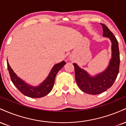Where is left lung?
Wrapping results in <instances>:
<instances>
[{
  "instance_id": "1",
  "label": "left lung",
  "mask_w": 126,
  "mask_h": 126,
  "mask_svg": "<svg viewBox=\"0 0 126 126\" xmlns=\"http://www.w3.org/2000/svg\"><path fill=\"white\" fill-rule=\"evenodd\" d=\"M103 29V37L111 40L112 55L108 67L104 71L95 76H91L86 70L73 63L76 83L83 92L91 95H97L106 91L114 83L119 72L120 52L118 41L112 32L104 24H101Z\"/></svg>"
}]
</instances>
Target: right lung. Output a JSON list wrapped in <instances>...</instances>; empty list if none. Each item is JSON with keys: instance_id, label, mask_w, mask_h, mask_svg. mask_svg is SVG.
Instances as JSON below:
<instances>
[{"instance_id": "add662e5", "label": "right lung", "mask_w": 126, "mask_h": 126, "mask_svg": "<svg viewBox=\"0 0 126 126\" xmlns=\"http://www.w3.org/2000/svg\"><path fill=\"white\" fill-rule=\"evenodd\" d=\"M65 64H66L65 62L62 61L60 63L55 64L52 68L48 76L44 81L40 83L38 86H33L28 85V83L18 77L17 75L13 71L8 62L7 61L8 71L11 76V80L14 85L24 95L34 98L43 97L50 93L54 86L56 75Z\"/></svg>"}]
</instances>
